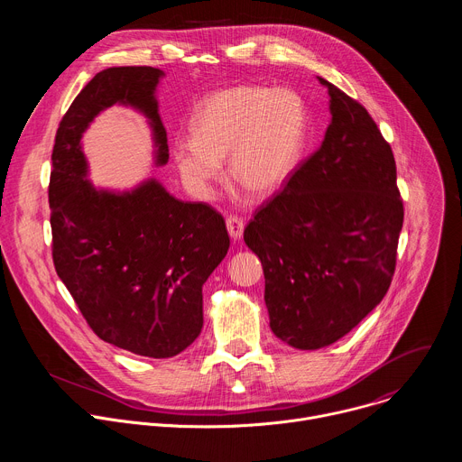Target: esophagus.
Here are the masks:
<instances>
[{
  "instance_id": "esophagus-1",
  "label": "esophagus",
  "mask_w": 462,
  "mask_h": 462,
  "mask_svg": "<svg viewBox=\"0 0 462 462\" xmlns=\"http://www.w3.org/2000/svg\"><path fill=\"white\" fill-rule=\"evenodd\" d=\"M226 230L230 234V237L234 241H239L243 237V230H245V221L237 216H228L226 217Z\"/></svg>"
}]
</instances>
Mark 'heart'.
Wrapping results in <instances>:
<instances>
[{
	"label": "heart",
	"mask_w": 462,
	"mask_h": 462,
	"mask_svg": "<svg viewBox=\"0 0 462 462\" xmlns=\"http://www.w3.org/2000/svg\"><path fill=\"white\" fill-rule=\"evenodd\" d=\"M191 135L175 143L173 159L197 197H208L228 155L232 180L255 197H269L282 189L300 162L307 135L305 106L289 89H223L195 107Z\"/></svg>",
	"instance_id": "b5f03b06"
}]
</instances>
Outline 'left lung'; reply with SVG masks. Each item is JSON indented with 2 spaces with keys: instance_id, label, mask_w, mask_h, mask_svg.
<instances>
[{
  "instance_id": "obj_1",
  "label": "left lung",
  "mask_w": 462,
  "mask_h": 462,
  "mask_svg": "<svg viewBox=\"0 0 462 462\" xmlns=\"http://www.w3.org/2000/svg\"><path fill=\"white\" fill-rule=\"evenodd\" d=\"M318 80L331 98L325 139L243 236L273 333L303 351L335 344L382 301L404 223L391 146L362 104Z\"/></svg>"
}]
</instances>
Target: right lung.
<instances>
[{
    "label": "right lung",
    "instance_id": "obj_1",
    "mask_svg": "<svg viewBox=\"0 0 462 462\" xmlns=\"http://www.w3.org/2000/svg\"><path fill=\"white\" fill-rule=\"evenodd\" d=\"M155 68H109L79 93L56 131L49 182L52 261L95 335L139 356L170 358L203 328V285L228 252L225 219L175 199L157 179L115 191L88 180L82 135L100 111H141L155 164L168 162Z\"/></svg>",
    "mask_w": 462,
    "mask_h": 462
}]
</instances>
